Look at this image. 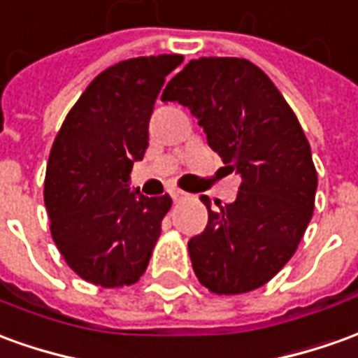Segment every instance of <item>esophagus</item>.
Instances as JSON below:
<instances>
[{
    "label": "esophagus",
    "instance_id": "esophagus-1",
    "mask_svg": "<svg viewBox=\"0 0 358 358\" xmlns=\"http://www.w3.org/2000/svg\"><path fill=\"white\" fill-rule=\"evenodd\" d=\"M171 196L174 201H180V199L186 197V192H182V189H171Z\"/></svg>",
    "mask_w": 358,
    "mask_h": 358
}]
</instances>
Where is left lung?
Masks as SVG:
<instances>
[{
  "label": "left lung",
  "mask_w": 358,
  "mask_h": 358,
  "mask_svg": "<svg viewBox=\"0 0 358 358\" xmlns=\"http://www.w3.org/2000/svg\"><path fill=\"white\" fill-rule=\"evenodd\" d=\"M162 101L192 110L207 143L242 176L232 203L211 209L187 242L199 283L242 294L271 281L296 252L314 213L318 172L310 143L283 94L242 57H199L176 73Z\"/></svg>",
  "instance_id": "1"
}]
</instances>
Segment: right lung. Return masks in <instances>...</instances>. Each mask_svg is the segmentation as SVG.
Here are the masks:
<instances>
[{"label": "right lung", "mask_w": 358, "mask_h": 358, "mask_svg": "<svg viewBox=\"0 0 358 358\" xmlns=\"http://www.w3.org/2000/svg\"><path fill=\"white\" fill-rule=\"evenodd\" d=\"M180 54L124 59L92 79L50 151L44 203L66 264L87 283L120 289L145 273L161 236L169 194L129 189L134 161L149 147V118Z\"/></svg>", "instance_id": "obj_1"}]
</instances>
